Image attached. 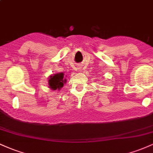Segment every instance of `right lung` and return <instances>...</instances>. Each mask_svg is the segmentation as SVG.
Listing matches in <instances>:
<instances>
[{"label": "right lung", "instance_id": "obj_1", "mask_svg": "<svg viewBox=\"0 0 153 153\" xmlns=\"http://www.w3.org/2000/svg\"><path fill=\"white\" fill-rule=\"evenodd\" d=\"M49 86L52 91L59 90L63 87L65 82H66V78H65L63 73H59L54 75H51L49 78Z\"/></svg>", "mask_w": 153, "mask_h": 153}]
</instances>
